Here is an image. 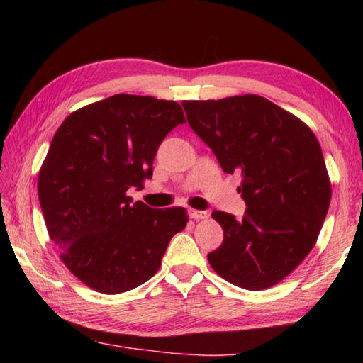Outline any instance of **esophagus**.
Listing matches in <instances>:
<instances>
[{
	"label": "esophagus",
	"instance_id": "34e87169",
	"mask_svg": "<svg viewBox=\"0 0 363 363\" xmlns=\"http://www.w3.org/2000/svg\"><path fill=\"white\" fill-rule=\"evenodd\" d=\"M189 215H190V218H194V220H204V218H207V212L206 211L190 209Z\"/></svg>",
	"mask_w": 363,
	"mask_h": 363
}]
</instances>
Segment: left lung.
Returning a JSON list of instances; mask_svg holds the SVG:
<instances>
[{
  "label": "left lung",
  "mask_w": 363,
  "mask_h": 363,
  "mask_svg": "<svg viewBox=\"0 0 363 363\" xmlns=\"http://www.w3.org/2000/svg\"><path fill=\"white\" fill-rule=\"evenodd\" d=\"M182 107L223 172L242 176L243 217L212 212L225 235L207 260L237 287H272L311 252L329 209L330 182L317 137L257 95L182 101Z\"/></svg>",
  "instance_id": "obj_1"
}]
</instances>
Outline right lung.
<instances>
[{
  "label": "right lung",
  "mask_w": 363,
  "mask_h": 363,
  "mask_svg": "<svg viewBox=\"0 0 363 363\" xmlns=\"http://www.w3.org/2000/svg\"><path fill=\"white\" fill-rule=\"evenodd\" d=\"M186 123L181 106L113 95L68 115L38 173V201L67 268L90 289L117 295L157 273L184 207L152 209L126 191L151 179L162 140Z\"/></svg>",
  "instance_id": "add662e5"
}]
</instances>
